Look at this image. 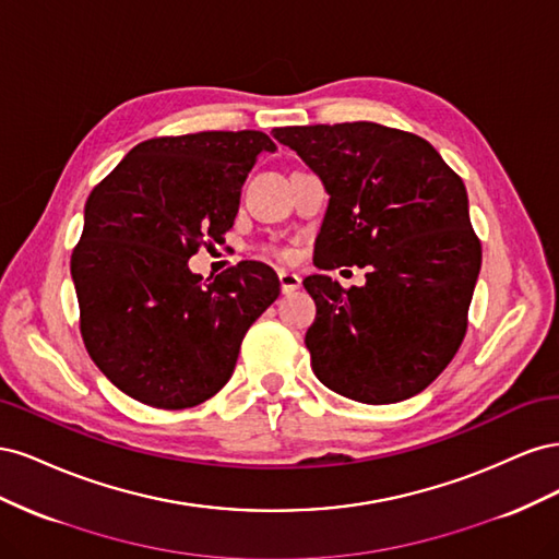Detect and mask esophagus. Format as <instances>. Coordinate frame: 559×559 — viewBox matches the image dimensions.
Returning a JSON list of instances; mask_svg holds the SVG:
<instances>
[{
	"instance_id": "obj_1",
	"label": "esophagus",
	"mask_w": 559,
	"mask_h": 559,
	"mask_svg": "<svg viewBox=\"0 0 559 559\" xmlns=\"http://www.w3.org/2000/svg\"><path fill=\"white\" fill-rule=\"evenodd\" d=\"M280 289L282 294H294L300 289V277L296 273H289V270H280Z\"/></svg>"
}]
</instances>
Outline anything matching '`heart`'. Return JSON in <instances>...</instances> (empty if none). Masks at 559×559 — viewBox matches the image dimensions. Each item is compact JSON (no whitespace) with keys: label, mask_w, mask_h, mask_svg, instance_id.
Returning a JSON list of instances; mask_svg holds the SVG:
<instances>
[{"label":"heart","mask_w":559,"mask_h":559,"mask_svg":"<svg viewBox=\"0 0 559 559\" xmlns=\"http://www.w3.org/2000/svg\"><path fill=\"white\" fill-rule=\"evenodd\" d=\"M282 257H286V253H282Z\"/></svg>","instance_id":"1"}]
</instances>
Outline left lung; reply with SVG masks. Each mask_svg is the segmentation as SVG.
I'll return each instance as SVG.
<instances>
[{"instance_id": "8db88e82", "label": "left lung", "mask_w": 559, "mask_h": 559, "mask_svg": "<svg viewBox=\"0 0 559 559\" xmlns=\"http://www.w3.org/2000/svg\"><path fill=\"white\" fill-rule=\"evenodd\" d=\"M273 138L329 193L314 265L368 267L352 289L329 275L302 280L317 302L306 333L314 376L373 405L419 394L460 349L480 273L464 181L427 140L378 123L275 128Z\"/></svg>"}]
</instances>
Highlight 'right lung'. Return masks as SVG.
I'll list each match as a JSON object with an SVG mask.
<instances>
[{
	"label": "right lung",
	"mask_w": 559,
	"mask_h": 559,
	"mask_svg": "<svg viewBox=\"0 0 559 559\" xmlns=\"http://www.w3.org/2000/svg\"><path fill=\"white\" fill-rule=\"evenodd\" d=\"M263 151L277 146L259 130L148 140L88 195L72 253L81 335L134 401L181 411L214 396L247 329L277 300L280 280L265 263L245 261L214 282L189 267L233 226Z\"/></svg>",
	"instance_id": "1"
}]
</instances>
